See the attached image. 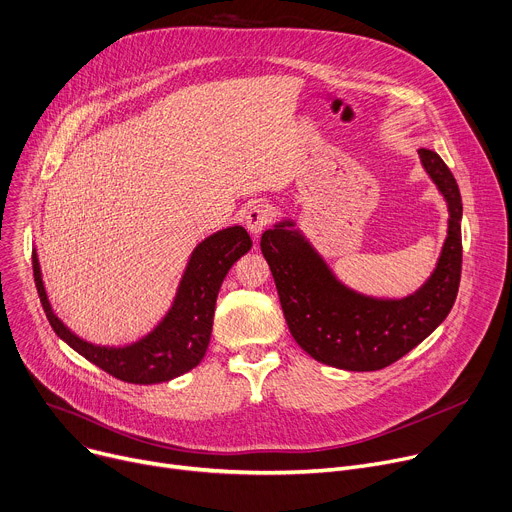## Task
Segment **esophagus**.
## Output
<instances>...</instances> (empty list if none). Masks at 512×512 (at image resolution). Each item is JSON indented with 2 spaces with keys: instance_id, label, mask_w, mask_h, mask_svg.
<instances>
[{
  "instance_id": "obj_1",
  "label": "esophagus",
  "mask_w": 512,
  "mask_h": 512,
  "mask_svg": "<svg viewBox=\"0 0 512 512\" xmlns=\"http://www.w3.org/2000/svg\"><path fill=\"white\" fill-rule=\"evenodd\" d=\"M272 219V209L268 205H254L252 209H248L246 213V227L248 231L254 235V238H258V235L266 229V225L270 223Z\"/></svg>"
}]
</instances>
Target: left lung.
I'll list each match as a JSON object with an SVG mask.
<instances>
[{"instance_id":"left-lung-1","label":"left lung","mask_w":512,"mask_h":512,"mask_svg":"<svg viewBox=\"0 0 512 512\" xmlns=\"http://www.w3.org/2000/svg\"><path fill=\"white\" fill-rule=\"evenodd\" d=\"M422 168L449 209L447 240L426 283L408 297L379 299L346 287L293 219L262 233L260 248L277 285L295 342L316 361L344 371H377L396 363L449 316L461 279V194L432 149H418Z\"/></svg>"}]
</instances>
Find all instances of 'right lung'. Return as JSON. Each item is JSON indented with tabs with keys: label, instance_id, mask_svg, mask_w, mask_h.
Wrapping results in <instances>:
<instances>
[{
	"label": "right lung",
	"instance_id": "right-lung-1",
	"mask_svg": "<svg viewBox=\"0 0 512 512\" xmlns=\"http://www.w3.org/2000/svg\"><path fill=\"white\" fill-rule=\"evenodd\" d=\"M252 248L242 225L225 227L196 246L188 258L172 307L149 334L127 346H100L75 336L49 303L41 264L32 252V270L38 297L55 334L84 359L108 375L139 385L180 377L205 357L215 316V301L227 270Z\"/></svg>",
	"mask_w": 512,
	"mask_h": 512
}]
</instances>
